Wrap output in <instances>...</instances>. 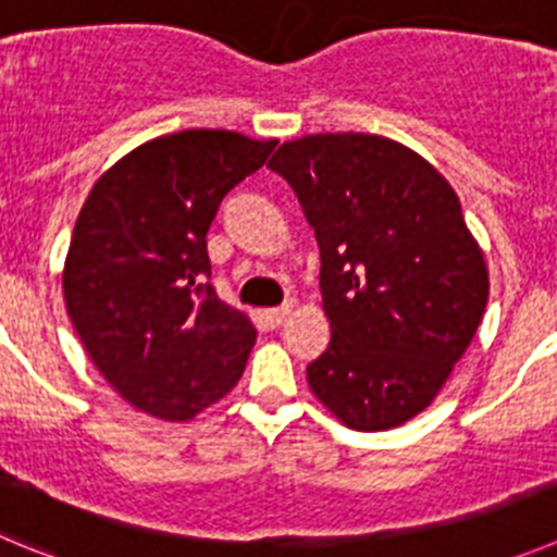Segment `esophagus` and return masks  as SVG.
Segmentation results:
<instances>
[{"label":"esophagus","mask_w":557,"mask_h":557,"mask_svg":"<svg viewBox=\"0 0 557 557\" xmlns=\"http://www.w3.org/2000/svg\"><path fill=\"white\" fill-rule=\"evenodd\" d=\"M294 308H297L294 302H285V305H280V308H269V310H263V319H267L272 327H280V324H283L285 319L294 313Z\"/></svg>","instance_id":"esophagus-1"}]
</instances>
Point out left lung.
I'll list each match as a JSON object with an SVG mask.
<instances>
[{"instance_id": "left-lung-1", "label": "left lung", "mask_w": 557, "mask_h": 557, "mask_svg": "<svg viewBox=\"0 0 557 557\" xmlns=\"http://www.w3.org/2000/svg\"><path fill=\"white\" fill-rule=\"evenodd\" d=\"M269 169L297 191L322 249L333 335L308 366L313 397L349 430L399 428L438 397L488 302L458 194L422 154L372 133L294 138Z\"/></svg>"}]
</instances>
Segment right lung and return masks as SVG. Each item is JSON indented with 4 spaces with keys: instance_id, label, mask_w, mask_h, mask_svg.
<instances>
[{
    "instance_id": "right-lung-1",
    "label": "right lung",
    "mask_w": 557,
    "mask_h": 557,
    "mask_svg": "<svg viewBox=\"0 0 557 557\" xmlns=\"http://www.w3.org/2000/svg\"><path fill=\"white\" fill-rule=\"evenodd\" d=\"M274 144L233 129L158 135L85 197L63 299L99 374L141 413L191 422L242 380L258 330L205 283V235L224 194Z\"/></svg>"
}]
</instances>
